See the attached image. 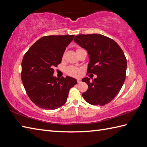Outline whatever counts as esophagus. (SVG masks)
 <instances>
[{
    "label": "esophagus",
    "instance_id": "34e87169",
    "mask_svg": "<svg viewBox=\"0 0 147 147\" xmlns=\"http://www.w3.org/2000/svg\"><path fill=\"white\" fill-rule=\"evenodd\" d=\"M77 82H78V83H81V82H82V81H81V80L80 79V78H78V79H77Z\"/></svg>",
    "mask_w": 147,
    "mask_h": 147
}]
</instances>
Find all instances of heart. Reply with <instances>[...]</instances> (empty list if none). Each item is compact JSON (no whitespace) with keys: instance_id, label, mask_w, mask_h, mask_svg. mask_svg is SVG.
<instances>
[{"instance_id":"1","label":"heart","mask_w":147,"mask_h":147,"mask_svg":"<svg viewBox=\"0 0 147 147\" xmlns=\"http://www.w3.org/2000/svg\"><path fill=\"white\" fill-rule=\"evenodd\" d=\"M81 49H80V48L77 49L76 52ZM66 72L67 74H68L69 75H71V76H78V75L80 74V70L79 68H78V67H74V66H69L66 69Z\"/></svg>"}]
</instances>
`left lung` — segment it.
I'll use <instances>...</instances> for the list:
<instances>
[{"mask_svg":"<svg viewBox=\"0 0 147 147\" xmlns=\"http://www.w3.org/2000/svg\"><path fill=\"white\" fill-rule=\"evenodd\" d=\"M74 41L85 49L89 55L87 72L97 75L82 81L88 88L82 95L88 103L103 106L111 101L123 84L127 63L123 51L115 40L99 34H80Z\"/></svg>","mask_w":147,"mask_h":147,"instance_id":"1","label":"left lung"}]
</instances>
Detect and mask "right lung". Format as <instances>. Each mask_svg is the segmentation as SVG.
<instances>
[{
	"instance_id": "right-lung-1",
	"label": "right lung",
	"mask_w": 147,
	"mask_h": 147,
	"mask_svg": "<svg viewBox=\"0 0 147 147\" xmlns=\"http://www.w3.org/2000/svg\"><path fill=\"white\" fill-rule=\"evenodd\" d=\"M74 35L44 36L24 56L21 79L26 93L34 103L44 110H55L66 102L71 88L77 84L69 76L58 79L54 67L61 63L66 47Z\"/></svg>"
}]
</instances>
